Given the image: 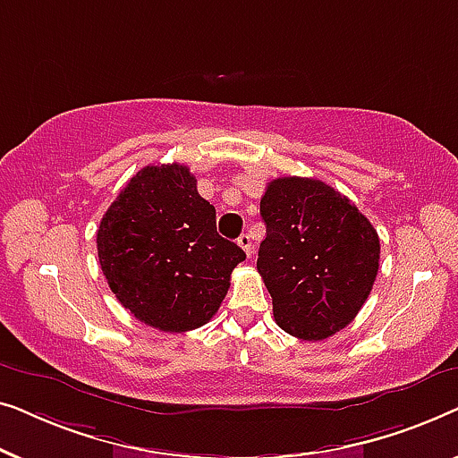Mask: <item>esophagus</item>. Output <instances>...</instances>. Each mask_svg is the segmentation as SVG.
<instances>
[{
    "label": "esophagus",
    "instance_id": "34e87169",
    "mask_svg": "<svg viewBox=\"0 0 458 458\" xmlns=\"http://www.w3.org/2000/svg\"><path fill=\"white\" fill-rule=\"evenodd\" d=\"M237 243H240V248L243 250V252H246V256L250 259V256H252V250H254L252 237H250L248 233H242L240 237H237Z\"/></svg>",
    "mask_w": 458,
    "mask_h": 458
}]
</instances>
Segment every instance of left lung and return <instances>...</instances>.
I'll use <instances>...</instances> for the list:
<instances>
[{
  "instance_id": "obj_1",
  "label": "left lung",
  "mask_w": 458,
  "mask_h": 458,
  "mask_svg": "<svg viewBox=\"0 0 458 458\" xmlns=\"http://www.w3.org/2000/svg\"><path fill=\"white\" fill-rule=\"evenodd\" d=\"M259 268L275 321L306 342L352 323L373 290L379 237L346 196L318 179L279 177L260 199Z\"/></svg>"
}]
</instances>
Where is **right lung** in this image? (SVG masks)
I'll use <instances>...</instances> for the list:
<instances>
[{"instance_id": "right-lung-1", "label": "right lung", "mask_w": 458, "mask_h": 458, "mask_svg": "<svg viewBox=\"0 0 458 458\" xmlns=\"http://www.w3.org/2000/svg\"><path fill=\"white\" fill-rule=\"evenodd\" d=\"M98 259L131 315L181 334L210 321L246 252L216 233L215 206L173 162L143 166L123 187L99 223Z\"/></svg>"}]
</instances>
